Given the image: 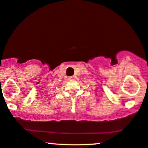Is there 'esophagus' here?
I'll list each match as a JSON object with an SVG mask.
<instances>
[{"label": "esophagus", "instance_id": "34e87169", "mask_svg": "<svg viewBox=\"0 0 148 148\" xmlns=\"http://www.w3.org/2000/svg\"><path fill=\"white\" fill-rule=\"evenodd\" d=\"M75 78H76L75 75H73V76L69 77V79H75Z\"/></svg>", "mask_w": 148, "mask_h": 148}]
</instances>
